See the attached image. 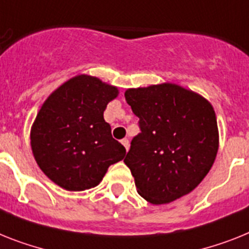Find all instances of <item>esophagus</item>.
Wrapping results in <instances>:
<instances>
[{"label":"esophagus","instance_id":"obj_1","mask_svg":"<svg viewBox=\"0 0 249 249\" xmlns=\"http://www.w3.org/2000/svg\"><path fill=\"white\" fill-rule=\"evenodd\" d=\"M121 144H123V145H124L125 149L129 150V145H130V144H129V141H128V139H123V141H121Z\"/></svg>","mask_w":249,"mask_h":249}]
</instances>
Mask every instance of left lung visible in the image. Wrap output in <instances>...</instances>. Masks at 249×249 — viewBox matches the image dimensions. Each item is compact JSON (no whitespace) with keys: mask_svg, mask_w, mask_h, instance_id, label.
Instances as JSON below:
<instances>
[{"mask_svg":"<svg viewBox=\"0 0 249 249\" xmlns=\"http://www.w3.org/2000/svg\"><path fill=\"white\" fill-rule=\"evenodd\" d=\"M125 100L141 128L124 160L138 194L154 205L190 194L208 175L218 153L212 104L175 83L129 89Z\"/></svg>","mask_w":249,"mask_h":249,"instance_id":"left-lung-1","label":"left lung"}]
</instances>
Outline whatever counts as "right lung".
<instances>
[{"label":"right lung","instance_id":"1","mask_svg":"<svg viewBox=\"0 0 249 249\" xmlns=\"http://www.w3.org/2000/svg\"><path fill=\"white\" fill-rule=\"evenodd\" d=\"M119 93L115 86L79 74L45 100L31 126L37 166L58 186L83 191L99 185L111 164L125 157L104 111Z\"/></svg>","mask_w":249,"mask_h":249}]
</instances>
